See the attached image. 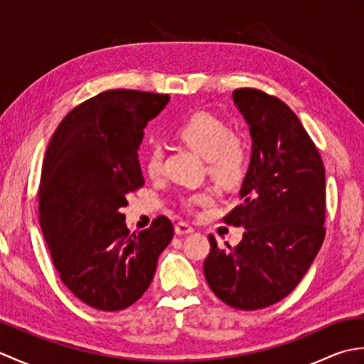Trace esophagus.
Listing matches in <instances>:
<instances>
[{
    "label": "esophagus",
    "instance_id": "esophagus-1",
    "mask_svg": "<svg viewBox=\"0 0 364 364\" xmlns=\"http://www.w3.org/2000/svg\"><path fill=\"white\" fill-rule=\"evenodd\" d=\"M175 233L178 236H184V235H191L194 233V227H191L186 222H178L175 225Z\"/></svg>",
    "mask_w": 364,
    "mask_h": 364
}]
</instances>
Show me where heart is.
Wrapping results in <instances>:
<instances>
[{
  "label": "heart",
  "instance_id": "b5f03b06",
  "mask_svg": "<svg viewBox=\"0 0 364 364\" xmlns=\"http://www.w3.org/2000/svg\"><path fill=\"white\" fill-rule=\"evenodd\" d=\"M178 137L192 150L208 161L210 172L222 181H235L247 166V146L239 136L233 134L225 122L210 112H196L178 128ZM145 172L151 178L158 176L162 167V150L151 145L144 158ZM211 192H198L184 198V205L196 206L205 203Z\"/></svg>",
  "mask_w": 364,
  "mask_h": 364
}]
</instances>
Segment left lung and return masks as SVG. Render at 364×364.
<instances>
[{"mask_svg": "<svg viewBox=\"0 0 364 364\" xmlns=\"http://www.w3.org/2000/svg\"><path fill=\"white\" fill-rule=\"evenodd\" d=\"M233 102L252 136L241 205L223 222L244 227L236 247L211 250L203 272L211 291L237 310H261L296 288L326 236V170L289 106L258 89H236Z\"/></svg>", "mask_w": 364, "mask_h": 364, "instance_id": "left-lung-1", "label": "left lung"}]
</instances>
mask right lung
I'll list each match as a JSON object with an SVG mask.
<instances>
[{
	"label": "right lung",
	"instance_id": "obj_1",
	"mask_svg": "<svg viewBox=\"0 0 364 364\" xmlns=\"http://www.w3.org/2000/svg\"><path fill=\"white\" fill-rule=\"evenodd\" d=\"M168 95L106 90L68 112L45 153L38 222L60 280L84 304L125 310L144 296L173 237L166 215L129 233L127 197L144 186L137 161L144 128Z\"/></svg>",
	"mask_w": 364,
	"mask_h": 364
}]
</instances>
